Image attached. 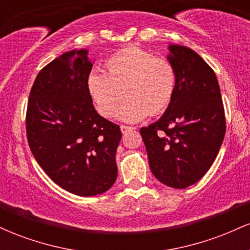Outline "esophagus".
Masks as SVG:
<instances>
[{
  "label": "esophagus",
  "mask_w": 250,
  "mask_h": 250,
  "mask_svg": "<svg viewBox=\"0 0 250 250\" xmlns=\"http://www.w3.org/2000/svg\"><path fill=\"white\" fill-rule=\"evenodd\" d=\"M135 127H130V125H121V131L123 134H125L127 133V131H130V130H135Z\"/></svg>",
  "instance_id": "obj_1"
}]
</instances>
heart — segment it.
I'll list each match as a JSON object with an SVG mask.
<instances>
[{
  "instance_id": "1",
  "label": "heart",
  "mask_w": 250,
  "mask_h": 250,
  "mask_svg": "<svg viewBox=\"0 0 250 250\" xmlns=\"http://www.w3.org/2000/svg\"><path fill=\"white\" fill-rule=\"evenodd\" d=\"M107 71L94 68L87 75V89L97 111L125 122H137L169 107L176 88V71L170 61L137 47L125 48L105 61ZM124 90L122 91V89Z\"/></svg>"
}]
</instances>
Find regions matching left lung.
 <instances>
[{
	"label": "left lung",
	"instance_id": "1",
	"mask_svg": "<svg viewBox=\"0 0 250 250\" xmlns=\"http://www.w3.org/2000/svg\"><path fill=\"white\" fill-rule=\"evenodd\" d=\"M176 88L161 119L140 129L149 167L160 182L183 189L211 167L226 134V117L214 70L193 49L169 45Z\"/></svg>",
	"mask_w": 250,
	"mask_h": 250
}]
</instances>
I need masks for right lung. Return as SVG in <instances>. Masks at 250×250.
<instances>
[{"mask_svg": "<svg viewBox=\"0 0 250 250\" xmlns=\"http://www.w3.org/2000/svg\"><path fill=\"white\" fill-rule=\"evenodd\" d=\"M71 50L37 74L28 100L25 130L37 163L57 186L79 196L107 191L117 177L121 130L97 114L87 89L93 63Z\"/></svg>", "mask_w": 250, "mask_h": 250, "instance_id": "add662e5", "label": "right lung"}]
</instances>
